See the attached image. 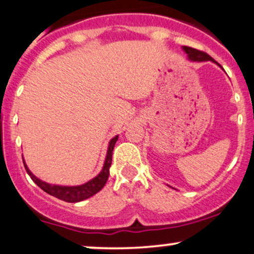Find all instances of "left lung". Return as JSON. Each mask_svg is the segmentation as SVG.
Masks as SVG:
<instances>
[{"mask_svg": "<svg viewBox=\"0 0 254 254\" xmlns=\"http://www.w3.org/2000/svg\"><path fill=\"white\" fill-rule=\"evenodd\" d=\"M183 50H185L186 54L188 55V59L191 61H197V63H200V61H212V63L217 64V61H214L210 55L206 54L205 52H201V50H197L186 46L183 47Z\"/></svg>", "mask_w": 254, "mask_h": 254, "instance_id": "1", "label": "left lung"}]
</instances>
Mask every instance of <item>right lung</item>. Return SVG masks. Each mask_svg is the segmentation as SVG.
<instances>
[{
  "label": "right lung",
  "instance_id": "add662e5",
  "mask_svg": "<svg viewBox=\"0 0 254 254\" xmlns=\"http://www.w3.org/2000/svg\"><path fill=\"white\" fill-rule=\"evenodd\" d=\"M117 140H118V136L113 137L110 141L107 149V155H106V160L104 164V168H102L101 172L95 178L90 180L89 182L84 183V185L76 186V187H66V186H55V185H49V183L43 182V181L38 180L37 177L33 176V174L30 171L29 168L26 166L24 161V166L26 169V172L29 174V176L31 177V180L36 183L42 190H44L46 193H48L53 196L58 197V199L64 200L66 202H79L83 200L88 199V197L93 196L94 194H96L97 191L101 190L104 188V186L107 182L108 176H110V168L111 164H112V154H113V148L114 144H116Z\"/></svg>",
  "mask_w": 254,
  "mask_h": 254
}]
</instances>
